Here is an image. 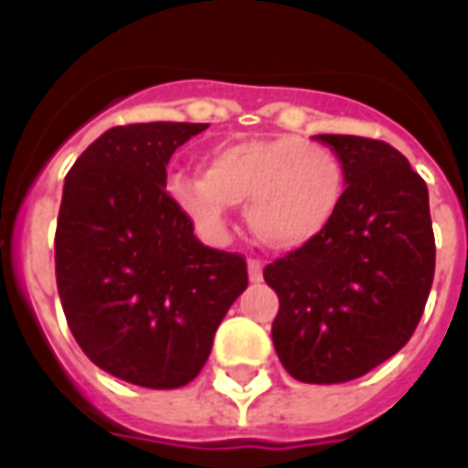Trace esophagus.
Instances as JSON below:
<instances>
[{
	"label": "esophagus",
	"instance_id": "obj_1",
	"mask_svg": "<svg viewBox=\"0 0 468 468\" xmlns=\"http://www.w3.org/2000/svg\"><path fill=\"white\" fill-rule=\"evenodd\" d=\"M248 278H250V283H261L263 281V263L261 261H248Z\"/></svg>",
	"mask_w": 468,
	"mask_h": 468
}]
</instances>
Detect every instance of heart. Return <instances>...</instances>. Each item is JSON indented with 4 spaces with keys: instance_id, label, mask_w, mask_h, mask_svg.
I'll return each mask as SVG.
<instances>
[{
    "instance_id": "1",
    "label": "heart",
    "mask_w": 468,
    "mask_h": 468,
    "mask_svg": "<svg viewBox=\"0 0 468 468\" xmlns=\"http://www.w3.org/2000/svg\"><path fill=\"white\" fill-rule=\"evenodd\" d=\"M344 195V160L295 134L215 144L203 157V177L177 173L167 180V197L203 235L220 240L228 205L245 203L255 240L281 253L315 243Z\"/></svg>"
}]
</instances>
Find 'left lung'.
<instances>
[{"instance_id":"left-lung-1","label":"left lung","mask_w":468,"mask_h":468,"mask_svg":"<svg viewBox=\"0 0 468 468\" xmlns=\"http://www.w3.org/2000/svg\"><path fill=\"white\" fill-rule=\"evenodd\" d=\"M346 167V195L315 243L265 265L281 301L273 346L303 383H346L391 358L416 331L433 283L429 190L381 140L318 134Z\"/></svg>"}]
</instances>
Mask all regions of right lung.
Returning <instances> with one entry per match:
<instances>
[{
	"label": "right lung",
	"mask_w": 468,
	"mask_h": 468,
	"mask_svg": "<svg viewBox=\"0 0 468 468\" xmlns=\"http://www.w3.org/2000/svg\"><path fill=\"white\" fill-rule=\"evenodd\" d=\"M205 122L120 124L65 177L57 291L90 361L144 388L200 373L218 325L248 288L240 253L203 245L167 197V163Z\"/></svg>",
	"instance_id": "right-lung-1"
}]
</instances>
